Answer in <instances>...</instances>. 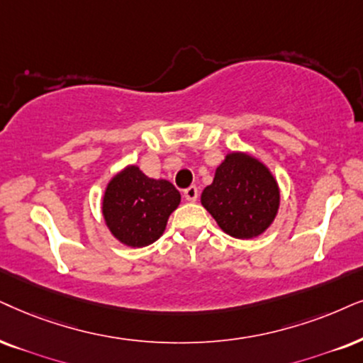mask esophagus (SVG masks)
Here are the masks:
<instances>
[{"label": "esophagus", "mask_w": 363, "mask_h": 363, "mask_svg": "<svg viewBox=\"0 0 363 363\" xmlns=\"http://www.w3.org/2000/svg\"><path fill=\"white\" fill-rule=\"evenodd\" d=\"M197 196H199V191H197L196 186H191V187H187V189H184L186 201H191V203H194V201L197 199Z\"/></svg>", "instance_id": "1"}]
</instances>
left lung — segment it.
I'll use <instances>...</instances> for the list:
<instances>
[{
    "label": "left lung",
    "instance_id": "left-lung-1",
    "mask_svg": "<svg viewBox=\"0 0 363 363\" xmlns=\"http://www.w3.org/2000/svg\"><path fill=\"white\" fill-rule=\"evenodd\" d=\"M201 203L224 233L251 240L272 226L279 208V189L269 169L253 155L231 152L216 169Z\"/></svg>",
    "mask_w": 363,
    "mask_h": 363
}]
</instances>
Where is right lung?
I'll use <instances>...</instances> for the list:
<instances>
[{
    "instance_id": "1",
    "label": "right lung",
    "mask_w": 363,
    "mask_h": 363,
    "mask_svg": "<svg viewBox=\"0 0 363 363\" xmlns=\"http://www.w3.org/2000/svg\"><path fill=\"white\" fill-rule=\"evenodd\" d=\"M181 194L166 179H150L127 166L110 179L102 201L105 224L113 238L130 247L152 245L162 236Z\"/></svg>"
}]
</instances>
